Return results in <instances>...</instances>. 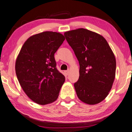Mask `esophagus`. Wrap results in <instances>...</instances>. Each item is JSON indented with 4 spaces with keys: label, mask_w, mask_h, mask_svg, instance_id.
Here are the masks:
<instances>
[{
    "label": "esophagus",
    "mask_w": 132,
    "mask_h": 132,
    "mask_svg": "<svg viewBox=\"0 0 132 132\" xmlns=\"http://www.w3.org/2000/svg\"><path fill=\"white\" fill-rule=\"evenodd\" d=\"M64 73H65V74L66 75H68V74H69V73H70V70H66V71H64Z\"/></svg>",
    "instance_id": "1"
}]
</instances>
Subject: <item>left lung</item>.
Returning <instances> with one entry per match:
<instances>
[{
  "label": "left lung",
  "instance_id": "left-lung-1",
  "mask_svg": "<svg viewBox=\"0 0 132 132\" xmlns=\"http://www.w3.org/2000/svg\"><path fill=\"white\" fill-rule=\"evenodd\" d=\"M64 36L80 65L79 78L74 86L85 103L102 102L111 91L115 77L116 60L105 38L84 28L70 30Z\"/></svg>",
  "mask_w": 132,
  "mask_h": 132
}]
</instances>
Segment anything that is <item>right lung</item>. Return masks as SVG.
Here are the masks:
<instances>
[{"label": "right lung", "mask_w": 132, "mask_h": 132, "mask_svg": "<svg viewBox=\"0 0 132 132\" xmlns=\"http://www.w3.org/2000/svg\"><path fill=\"white\" fill-rule=\"evenodd\" d=\"M64 36L46 31L29 38L15 62V73L22 89L36 103L44 105L56 100L65 76L56 69L54 54Z\"/></svg>", "instance_id": "add662e5"}]
</instances>
